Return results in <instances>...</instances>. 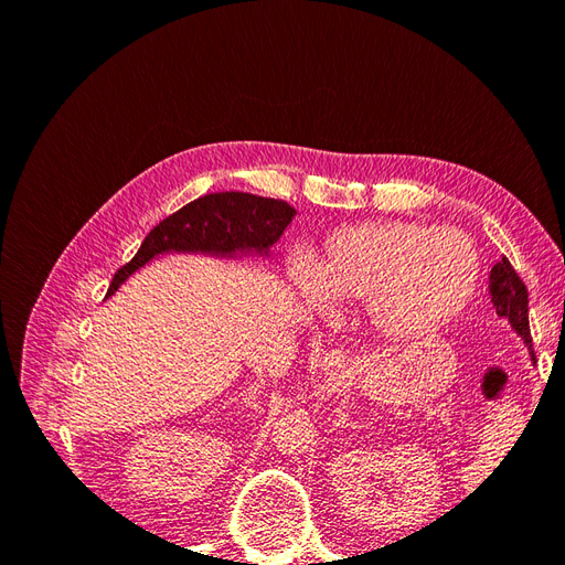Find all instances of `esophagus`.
Instances as JSON below:
<instances>
[{"mask_svg":"<svg viewBox=\"0 0 565 565\" xmlns=\"http://www.w3.org/2000/svg\"><path fill=\"white\" fill-rule=\"evenodd\" d=\"M322 370L328 374H344L347 365H349V355L339 349H332L328 353H322Z\"/></svg>","mask_w":565,"mask_h":565,"instance_id":"34e87169","label":"esophagus"}]
</instances>
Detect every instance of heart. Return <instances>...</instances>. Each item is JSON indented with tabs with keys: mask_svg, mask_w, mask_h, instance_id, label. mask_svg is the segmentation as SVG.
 I'll return each instance as SVG.
<instances>
[{
	"mask_svg": "<svg viewBox=\"0 0 565 565\" xmlns=\"http://www.w3.org/2000/svg\"><path fill=\"white\" fill-rule=\"evenodd\" d=\"M481 259L452 226L382 218L332 231L309 264L316 292L334 306L370 303L391 337H415L450 322L476 292Z\"/></svg>",
	"mask_w": 565,
	"mask_h": 565,
	"instance_id": "obj_1",
	"label": "heart"
}]
</instances>
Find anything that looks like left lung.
I'll return each mask as SVG.
<instances>
[{
    "label": "left lung",
    "mask_w": 565,
    "mask_h": 565,
    "mask_svg": "<svg viewBox=\"0 0 565 565\" xmlns=\"http://www.w3.org/2000/svg\"><path fill=\"white\" fill-rule=\"evenodd\" d=\"M490 295L494 311L514 324V330L525 339L530 353L535 358L533 337H530L527 322V287L507 256H502V262L494 264L490 270Z\"/></svg>",
    "instance_id": "left-lung-1"
}]
</instances>
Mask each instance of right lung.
I'll return each mask as SVG.
<instances>
[{
	"mask_svg": "<svg viewBox=\"0 0 565 565\" xmlns=\"http://www.w3.org/2000/svg\"><path fill=\"white\" fill-rule=\"evenodd\" d=\"M295 214L297 210L287 202L249 193H212L198 198L162 218L146 235L134 259L117 268L108 295L136 268L162 252H264L278 241Z\"/></svg>",
	"mask_w": 565,
	"mask_h": 565,
	"instance_id": "right-lung-1",
	"label": "right lung"
}]
</instances>
